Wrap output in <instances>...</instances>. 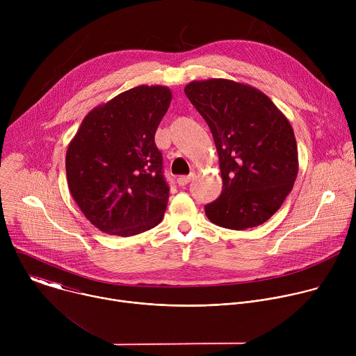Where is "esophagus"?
<instances>
[{
	"label": "esophagus",
	"instance_id": "esophagus-1",
	"mask_svg": "<svg viewBox=\"0 0 356 356\" xmlns=\"http://www.w3.org/2000/svg\"><path fill=\"white\" fill-rule=\"evenodd\" d=\"M194 177H195L194 173H190L188 176H180V177H177V183H179V186H186V184H187L188 181H191Z\"/></svg>",
	"mask_w": 356,
	"mask_h": 356
}]
</instances>
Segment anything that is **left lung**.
Returning <instances> with one entry per match:
<instances>
[{
	"label": "left lung",
	"instance_id": "8db88e82",
	"mask_svg": "<svg viewBox=\"0 0 356 356\" xmlns=\"http://www.w3.org/2000/svg\"><path fill=\"white\" fill-rule=\"evenodd\" d=\"M184 92L209 124L220 159L222 193L206 216L236 231L264 224L282 207L298 172L289 120L261 90L234 80H194Z\"/></svg>",
	"mask_w": 356,
	"mask_h": 356
}]
</instances>
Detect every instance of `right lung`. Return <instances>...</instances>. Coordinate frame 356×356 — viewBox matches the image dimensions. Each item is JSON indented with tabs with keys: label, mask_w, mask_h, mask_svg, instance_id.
Masks as SVG:
<instances>
[{
	"label": "right lung",
	"mask_w": 356,
	"mask_h": 356,
	"mask_svg": "<svg viewBox=\"0 0 356 356\" xmlns=\"http://www.w3.org/2000/svg\"><path fill=\"white\" fill-rule=\"evenodd\" d=\"M170 101L165 86L127 90L92 108L69 143V190L99 231L131 236L162 221L169 186L155 134Z\"/></svg>",
	"instance_id": "right-lung-1"
}]
</instances>
